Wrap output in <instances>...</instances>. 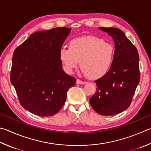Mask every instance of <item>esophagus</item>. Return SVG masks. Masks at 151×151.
<instances>
[{"mask_svg": "<svg viewBox=\"0 0 151 151\" xmlns=\"http://www.w3.org/2000/svg\"><path fill=\"white\" fill-rule=\"evenodd\" d=\"M76 83H78V84H81V85H83V84H85V83H86V82L81 81V80H80V79H77Z\"/></svg>", "mask_w": 151, "mask_h": 151, "instance_id": "34e87169", "label": "esophagus"}]
</instances>
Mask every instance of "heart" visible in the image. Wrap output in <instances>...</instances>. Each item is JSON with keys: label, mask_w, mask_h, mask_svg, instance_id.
Segmentation results:
<instances>
[{"label": "heart", "mask_w": 151, "mask_h": 151, "mask_svg": "<svg viewBox=\"0 0 151 151\" xmlns=\"http://www.w3.org/2000/svg\"><path fill=\"white\" fill-rule=\"evenodd\" d=\"M60 58L68 73H72L81 61L85 74L92 79H99L106 75L112 66L114 47L96 37H83L71 41L69 48H62Z\"/></svg>", "instance_id": "b5f03b06"}]
</instances>
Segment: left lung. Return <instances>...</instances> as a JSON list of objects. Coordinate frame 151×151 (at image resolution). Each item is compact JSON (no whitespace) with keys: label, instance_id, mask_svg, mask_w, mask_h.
Instances as JSON below:
<instances>
[{"label":"left lung","instance_id":"obj_1","mask_svg":"<svg viewBox=\"0 0 151 151\" xmlns=\"http://www.w3.org/2000/svg\"><path fill=\"white\" fill-rule=\"evenodd\" d=\"M109 33L115 45L114 58L106 75L95 80L97 89L90 104L101 115L111 116L129 106L140 81L139 56L134 45L118 28L100 27Z\"/></svg>","mask_w":151,"mask_h":151}]
</instances>
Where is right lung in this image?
Returning a JSON list of instances; mask_svg holds the SVG:
<instances>
[{"instance_id": "right-lung-1", "label": "right lung", "mask_w": 151, "mask_h": 151, "mask_svg": "<svg viewBox=\"0 0 151 151\" xmlns=\"http://www.w3.org/2000/svg\"><path fill=\"white\" fill-rule=\"evenodd\" d=\"M72 29L56 27L33 33L14 50L10 81L21 106L40 116L63 106L76 79L62 70L60 52Z\"/></svg>"}]
</instances>
